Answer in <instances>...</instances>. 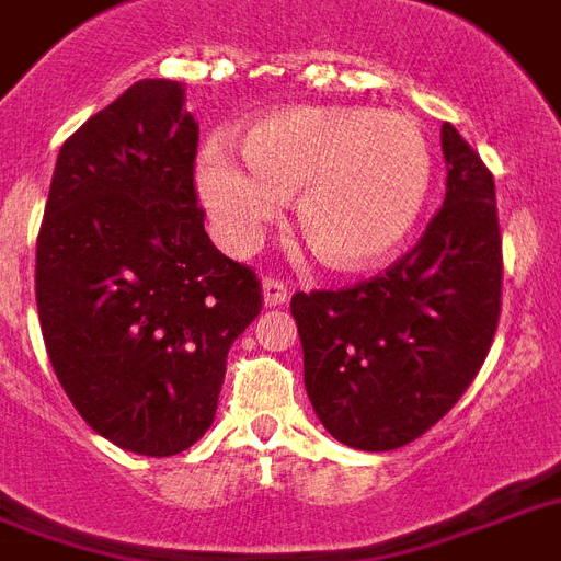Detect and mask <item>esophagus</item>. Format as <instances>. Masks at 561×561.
Here are the masks:
<instances>
[{
  "label": "esophagus",
  "mask_w": 561,
  "mask_h": 561,
  "mask_svg": "<svg viewBox=\"0 0 561 561\" xmlns=\"http://www.w3.org/2000/svg\"><path fill=\"white\" fill-rule=\"evenodd\" d=\"M262 290H264V306H271V308L285 306V302L290 299V288L279 279H264Z\"/></svg>",
  "instance_id": "34e87169"
}]
</instances>
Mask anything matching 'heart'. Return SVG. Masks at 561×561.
<instances>
[{"label": "heart", "mask_w": 561, "mask_h": 561, "mask_svg": "<svg viewBox=\"0 0 561 561\" xmlns=\"http://www.w3.org/2000/svg\"><path fill=\"white\" fill-rule=\"evenodd\" d=\"M244 162L211 148L197 188L220 241L247 250L294 193V218L308 250L334 271L381 262L413 227L431 148L404 113L367 107H294L259 118L241 142Z\"/></svg>", "instance_id": "obj_1"}]
</instances>
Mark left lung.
I'll return each mask as SVG.
<instances>
[{"instance_id": "left-lung-1", "label": "left lung", "mask_w": 561, "mask_h": 561, "mask_svg": "<svg viewBox=\"0 0 561 561\" xmlns=\"http://www.w3.org/2000/svg\"><path fill=\"white\" fill-rule=\"evenodd\" d=\"M445 201L413 250L352 288L294 294L306 390L334 439L392 451L469 390L501 317L495 180L443 125Z\"/></svg>"}]
</instances>
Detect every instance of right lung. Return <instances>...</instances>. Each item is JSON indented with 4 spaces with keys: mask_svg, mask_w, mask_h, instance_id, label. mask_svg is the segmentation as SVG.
<instances>
[{
    "mask_svg": "<svg viewBox=\"0 0 561 561\" xmlns=\"http://www.w3.org/2000/svg\"><path fill=\"white\" fill-rule=\"evenodd\" d=\"M145 78L57 153L37 236V314L57 381L118 448L171 457L209 431L227 352L262 311L211 244L194 188L197 122Z\"/></svg>",
    "mask_w": 561,
    "mask_h": 561,
    "instance_id": "obj_1",
    "label": "right lung"
}]
</instances>
